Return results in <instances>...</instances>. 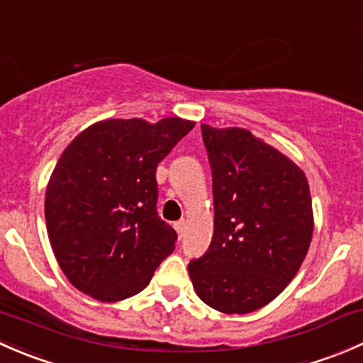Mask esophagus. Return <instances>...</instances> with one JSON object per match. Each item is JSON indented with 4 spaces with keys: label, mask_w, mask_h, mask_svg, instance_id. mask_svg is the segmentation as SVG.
<instances>
[{
    "label": "esophagus",
    "mask_w": 363,
    "mask_h": 363,
    "mask_svg": "<svg viewBox=\"0 0 363 363\" xmlns=\"http://www.w3.org/2000/svg\"><path fill=\"white\" fill-rule=\"evenodd\" d=\"M175 230H177V233H179V237H182L184 235V230H186V221L184 219H179L177 223H175Z\"/></svg>",
    "instance_id": "esophagus-1"
}]
</instances>
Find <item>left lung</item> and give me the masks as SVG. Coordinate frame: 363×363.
<instances>
[{
	"label": "left lung",
	"instance_id": "1",
	"mask_svg": "<svg viewBox=\"0 0 363 363\" xmlns=\"http://www.w3.org/2000/svg\"><path fill=\"white\" fill-rule=\"evenodd\" d=\"M212 170L214 235L191 259L196 295L212 309L247 314L272 302L298 272L313 239L306 174L242 128L202 124Z\"/></svg>",
	"mask_w": 363,
	"mask_h": 363
}]
</instances>
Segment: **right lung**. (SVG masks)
<instances>
[{
  "label": "right lung",
  "mask_w": 363,
  "mask_h": 363,
  "mask_svg": "<svg viewBox=\"0 0 363 363\" xmlns=\"http://www.w3.org/2000/svg\"><path fill=\"white\" fill-rule=\"evenodd\" d=\"M195 123L108 119L61 155L45 193L50 246L69 283L100 302L137 295L175 250L158 216V163Z\"/></svg>",
  "instance_id": "obj_1"
}]
</instances>
